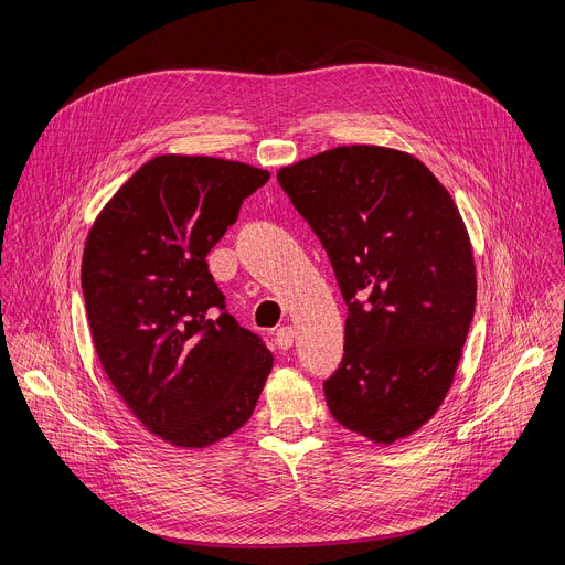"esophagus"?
I'll list each match as a JSON object with an SVG mask.
<instances>
[{
  "label": "esophagus",
  "instance_id": "1",
  "mask_svg": "<svg viewBox=\"0 0 565 565\" xmlns=\"http://www.w3.org/2000/svg\"><path fill=\"white\" fill-rule=\"evenodd\" d=\"M292 338H295V333H292L290 327H281V329H277V333H275V342H277V347H279L281 351H288V349L292 347Z\"/></svg>",
  "mask_w": 565,
  "mask_h": 565
}]
</instances>
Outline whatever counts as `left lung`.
Masks as SVG:
<instances>
[{
	"mask_svg": "<svg viewBox=\"0 0 565 565\" xmlns=\"http://www.w3.org/2000/svg\"><path fill=\"white\" fill-rule=\"evenodd\" d=\"M277 181L349 306L344 355L324 380L333 418L375 443L416 431L449 391L473 319L458 207L418 158L373 145L310 156Z\"/></svg>",
	"mask_w": 565,
	"mask_h": 565,
	"instance_id": "left-lung-1",
	"label": "left lung"
}]
</instances>
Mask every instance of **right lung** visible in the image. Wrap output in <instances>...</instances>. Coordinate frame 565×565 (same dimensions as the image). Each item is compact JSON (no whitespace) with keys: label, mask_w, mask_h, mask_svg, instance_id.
I'll list each match as a JSON object with an SVG mask.
<instances>
[{"label":"right lung","mask_w":565,"mask_h":565,"mask_svg":"<svg viewBox=\"0 0 565 565\" xmlns=\"http://www.w3.org/2000/svg\"><path fill=\"white\" fill-rule=\"evenodd\" d=\"M270 174L210 156H158L94 223L83 295L103 369L136 418L179 447L244 427L273 369L225 308L207 253Z\"/></svg>","instance_id":"obj_1"}]
</instances>
